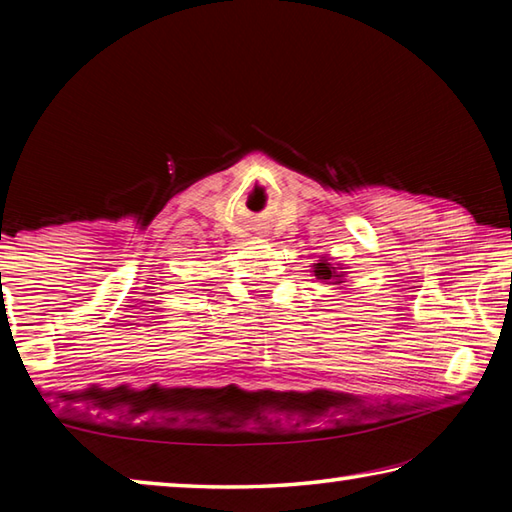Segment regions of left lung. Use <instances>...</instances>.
Listing matches in <instances>:
<instances>
[{"instance_id":"1","label":"left lung","mask_w":512,"mask_h":512,"mask_svg":"<svg viewBox=\"0 0 512 512\" xmlns=\"http://www.w3.org/2000/svg\"><path fill=\"white\" fill-rule=\"evenodd\" d=\"M314 275L318 280H325L329 284H341L345 271H341V264H329L327 259H320L318 264H314Z\"/></svg>"}]
</instances>
